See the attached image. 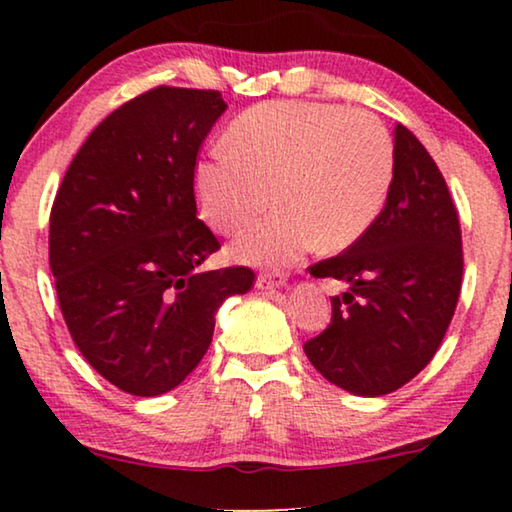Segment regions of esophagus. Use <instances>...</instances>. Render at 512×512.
Listing matches in <instances>:
<instances>
[{
  "label": "esophagus",
  "mask_w": 512,
  "mask_h": 512,
  "mask_svg": "<svg viewBox=\"0 0 512 512\" xmlns=\"http://www.w3.org/2000/svg\"><path fill=\"white\" fill-rule=\"evenodd\" d=\"M256 286L261 291H277V289H282V286H286V277L284 275H258V279H256Z\"/></svg>",
  "instance_id": "34e87169"
}]
</instances>
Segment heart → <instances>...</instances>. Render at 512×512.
Returning <instances> with one entry per match:
<instances>
[{
    "instance_id": "b5f03b06",
    "label": "heart",
    "mask_w": 512,
    "mask_h": 512,
    "mask_svg": "<svg viewBox=\"0 0 512 512\" xmlns=\"http://www.w3.org/2000/svg\"><path fill=\"white\" fill-rule=\"evenodd\" d=\"M228 144L195 167V195L209 226L235 233L272 195L279 205L237 235L230 254L242 263L279 268L314 244L321 251L347 249L387 205L394 142L368 111L265 102L230 125Z\"/></svg>"
}]
</instances>
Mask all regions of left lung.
Returning a JSON list of instances; mask_svg holds the SVG:
<instances>
[{
  "mask_svg": "<svg viewBox=\"0 0 512 512\" xmlns=\"http://www.w3.org/2000/svg\"><path fill=\"white\" fill-rule=\"evenodd\" d=\"M314 277L347 284L331 324L305 342L314 368L354 396H384L438 352L461 291V230L447 184L422 142L396 123L394 179L382 214Z\"/></svg>",
  "mask_w": 512,
  "mask_h": 512,
  "instance_id": "obj_1",
  "label": "left lung"
}]
</instances>
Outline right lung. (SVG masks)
<instances>
[{
  "label": "right lung",
  "mask_w": 512,
  "mask_h": 512,
  "mask_svg": "<svg viewBox=\"0 0 512 512\" xmlns=\"http://www.w3.org/2000/svg\"><path fill=\"white\" fill-rule=\"evenodd\" d=\"M228 104L160 86L109 114L76 153L51 209L60 310L90 366L132 396L179 387L209 349L249 268L200 272L219 249L198 219L195 158Z\"/></svg>",
  "instance_id": "1"
}]
</instances>
